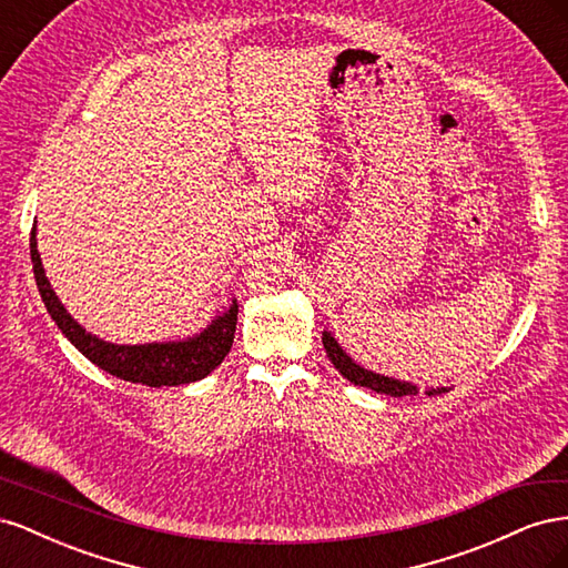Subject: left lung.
Listing matches in <instances>:
<instances>
[{
  "label": "left lung",
  "mask_w": 568,
  "mask_h": 568,
  "mask_svg": "<svg viewBox=\"0 0 568 568\" xmlns=\"http://www.w3.org/2000/svg\"><path fill=\"white\" fill-rule=\"evenodd\" d=\"M322 343H324V351L326 355H329L332 365L346 376V379L355 386H365V388H372L376 393H386V395H395V398H400V395H417V386L412 384H405V382H398V379H388V376H382V374H374V372H367L365 367L355 365L353 359L341 351L338 343L334 341V336L329 332L322 334ZM445 388H432L426 390V395H436V393H443Z\"/></svg>",
  "instance_id": "left-lung-1"
}]
</instances>
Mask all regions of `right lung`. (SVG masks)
Returning <instances> with one entry per match:
<instances>
[{
	"mask_svg": "<svg viewBox=\"0 0 568 568\" xmlns=\"http://www.w3.org/2000/svg\"><path fill=\"white\" fill-rule=\"evenodd\" d=\"M30 257L40 296L51 320L59 324V329L65 334V338L71 341L90 363L118 376V379L153 388L192 384L203 379V376H209L232 348L239 313L236 301H232L225 315L213 320V324H209V329H203L194 338L178 343H146V346H113V343L99 341L97 336L84 332L82 326L65 313V307L57 298L54 288L49 286L38 253L36 225H32L30 232Z\"/></svg>",
	"mask_w": 568,
	"mask_h": 568,
	"instance_id": "1",
	"label": "right lung"
}]
</instances>
